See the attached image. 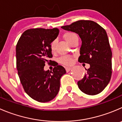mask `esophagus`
Masks as SVG:
<instances>
[{
  "instance_id": "34e87169",
  "label": "esophagus",
  "mask_w": 122,
  "mask_h": 122,
  "mask_svg": "<svg viewBox=\"0 0 122 122\" xmlns=\"http://www.w3.org/2000/svg\"><path fill=\"white\" fill-rule=\"evenodd\" d=\"M71 67H66V71H67V72L70 71L71 70Z\"/></svg>"
}]
</instances>
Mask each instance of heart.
Listing matches in <instances>:
<instances>
[{
  "label": "heart",
  "mask_w": 122,
  "mask_h": 122,
  "mask_svg": "<svg viewBox=\"0 0 122 122\" xmlns=\"http://www.w3.org/2000/svg\"><path fill=\"white\" fill-rule=\"evenodd\" d=\"M63 37L64 39L70 44H71L74 41L78 40V36L76 33L73 31H67L63 35ZM56 45V41L54 40L51 43L50 49L52 52H54L55 51ZM59 62L65 66H71L73 64L74 60L72 56H61L59 59Z\"/></svg>",
  "instance_id": "1"
}]
</instances>
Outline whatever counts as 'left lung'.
<instances>
[{
    "mask_svg": "<svg viewBox=\"0 0 122 122\" xmlns=\"http://www.w3.org/2000/svg\"><path fill=\"white\" fill-rule=\"evenodd\" d=\"M61 28L78 34L81 40L78 61L90 64L87 73L77 82L79 88L87 95L100 94L110 82L112 73V52L106 30L89 20H80Z\"/></svg>",
    "mask_w": 122,
    "mask_h": 122,
    "instance_id": "8db88e82",
    "label": "left lung"
}]
</instances>
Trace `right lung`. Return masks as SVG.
I'll return each mask as SVG.
<instances>
[{
	"label": "right lung",
	"mask_w": 122,
	"mask_h": 122,
	"mask_svg": "<svg viewBox=\"0 0 122 122\" xmlns=\"http://www.w3.org/2000/svg\"><path fill=\"white\" fill-rule=\"evenodd\" d=\"M58 34L56 28L29 29L22 33L16 44V68L20 81L26 94L38 102H48L56 96L60 79L66 73L59 65L51 71L44 70L45 64L52 62L51 43Z\"/></svg>",
	"instance_id": "right-lung-1"
}]
</instances>
